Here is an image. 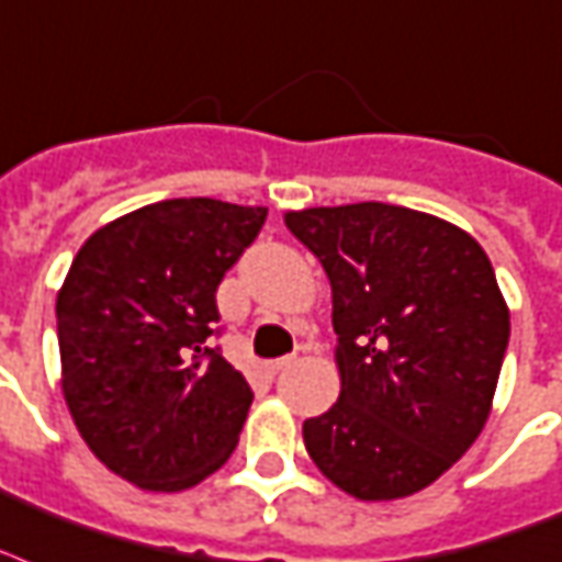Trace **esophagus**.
<instances>
[{
	"label": "esophagus",
	"mask_w": 562,
	"mask_h": 562,
	"mask_svg": "<svg viewBox=\"0 0 562 562\" xmlns=\"http://www.w3.org/2000/svg\"><path fill=\"white\" fill-rule=\"evenodd\" d=\"M291 362H294V357H280V359H271V362H265V371H268V374H280L282 368H289Z\"/></svg>",
	"instance_id": "1"
}]
</instances>
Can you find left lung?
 <instances>
[{"label": "left lung", "mask_w": 562, "mask_h": 562, "mask_svg": "<svg viewBox=\"0 0 562 562\" xmlns=\"http://www.w3.org/2000/svg\"><path fill=\"white\" fill-rule=\"evenodd\" d=\"M333 285L341 395L303 422L312 462L359 501L442 477L490 418L509 310L460 226L392 203L285 214Z\"/></svg>", "instance_id": "left-lung-1"}]
</instances>
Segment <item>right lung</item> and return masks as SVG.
<instances>
[{"label": "right lung", "mask_w": 562, "mask_h": 562, "mask_svg": "<svg viewBox=\"0 0 562 562\" xmlns=\"http://www.w3.org/2000/svg\"><path fill=\"white\" fill-rule=\"evenodd\" d=\"M268 209L179 196L81 244L58 291L64 401L100 462L149 492H182L229 460L252 404L217 336L214 291Z\"/></svg>", "instance_id": "obj_1"}]
</instances>
